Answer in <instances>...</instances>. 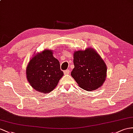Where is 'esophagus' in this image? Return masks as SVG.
Instances as JSON below:
<instances>
[{
    "label": "esophagus",
    "mask_w": 133,
    "mask_h": 133,
    "mask_svg": "<svg viewBox=\"0 0 133 133\" xmlns=\"http://www.w3.org/2000/svg\"><path fill=\"white\" fill-rule=\"evenodd\" d=\"M70 70L69 69H67V70H66L64 71V74L65 75H67V74H69L70 73Z\"/></svg>",
    "instance_id": "34e87169"
}]
</instances>
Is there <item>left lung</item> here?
Listing matches in <instances>:
<instances>
[{
  "instance_id": "left-lung-1",
  "label": "left lung",
  "mask_w": 133,
  "mask_h": 133,
  "mask_svg": "<svg viewBox=\"0 0 133 133\" xmlns=\"http://www.w3.org/2000/svg\"><path fill=\"white\" fill-rule=\"evenodd\" d=\"M74 69L71 75L82 89L91 91L101 87L105 80L107 67L93 49L76 51L74 54Z\"/></svg>"
}]
</instances>
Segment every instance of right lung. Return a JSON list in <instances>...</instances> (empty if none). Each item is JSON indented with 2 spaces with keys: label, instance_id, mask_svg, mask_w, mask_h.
Listing matches in <instances>:
<instances>
[{
  "label": "right lung",
  "instance_id": "obj_1",
  "mask_svg": "<svg viewBox=\"0 0 133 133\" xmlns=\"http://www.w3.org/2000/svg\"><path fill=\"white\" fill-rule=\"evenodd\" d=\"M63 72L58 60L50 50L37 54L30 60L26 69V76L34 89L43 93H49L57 85Z\"/></svg>",
  "mask_w": 133,
  "mask_h": 133
}]
</instances>
